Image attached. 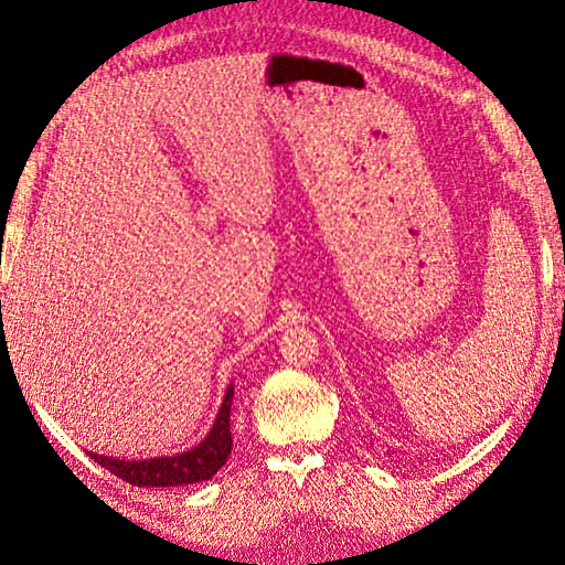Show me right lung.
I'll list each match as a JSON object with an SVG mask.
<instances>
[{"mask_svg": "<svg viewBox=\"0 0 565 565\" xmlns=\"http://www.w3.org/2000/svg\"><path fill=\"white\" fill-rule=\"evenodd\" d=\"M233 383L225 388L218 413L213 417L211 429L199 441L184 449H174L160 456H146V459H126V456H106L87 451L94 461L106 471L121 478L130 486L148 488H182L191 483L209 481L221 471L233 449L231 435V405H233Z\"/></svg>", "mask_w": 565, "mask_h": 565, "instance_id": "right-lung-1", "label": "right lung"}]
</instances>
